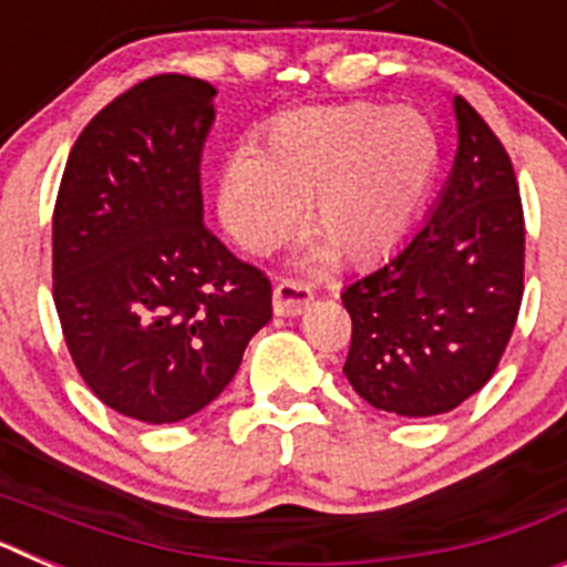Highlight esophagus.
Listing matches in <instances>:
<instances>
[{
    "instance_id": "obj_1",
    "label": "esophagus",
    "mask_w": 567,
    "mask_h": 567,
    "mask_svg": "<svg viewBox=\"0 0 567 567\" xmlns=\"http://www.w3.org/2000/svg\"><path fill=\"white\" fill-rule=\"evenodd\" d=\"M312 287H309L307 280L280 278L278 284H275V312L278 315H287V318L300 315L309 303H312Z\"/></svg>"
}]
</instances>
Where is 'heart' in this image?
I'll return each mask as SVG.
<instances>
[{"mask_svg":"<svg viewBox=\"0 0 567 567\" xmlns=\"http://www.w3.org/2000/svg\"><path fill=\"white\" fill-rule=\"evenodd\" d=\"M440 164L432 122L374 102L280 113L264 147H240L218 189L224 227L264 255L300 221L309 255L369 264L398 247L417 218Z\"/></svg>","mask_w":567,"mask_h":567,"instance_id":"obj_1","label":"heart"}]
</instances>
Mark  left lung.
Returning a JSON list of instances; mask_svg holds the SVG:
<instances>
[{"instance_id": "left-lung-1", "label": "left lung", "mask_w": 567, "mask_h": 567, "mask_svg": "<svg viewBox=\"0 0 567 567\" xmlns=\"http://www.w3.org/2000/svg\"><path fill=\"white\" fill-rule=\"evenodd\" d=\"M460 147L432 218L343 289L352 343L343 372L380 412L432 417L497 372L525 278V215L511 155L463 96Z\"/></svg>"}]
</instances>
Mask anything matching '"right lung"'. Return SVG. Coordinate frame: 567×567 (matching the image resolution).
I'll use <instances>...</instances> for the list:
<instances>
[{"instance_id": "obj_1", "label": "right lung", "mask_w": 567, "mask_h": 567, "mask_svg": "<svg viewBox=\"0 0 567 567\" xmlns=\"http://www.w3.org/2000/svg\"><path fill=\"white\" fill-rule=\"evenodd\" d=\"M215 87L144 79L70 150L53 209V300L79 374L142 423L202 412L272 318V284L204 224Z\"/></svg>"}]
</instances>
